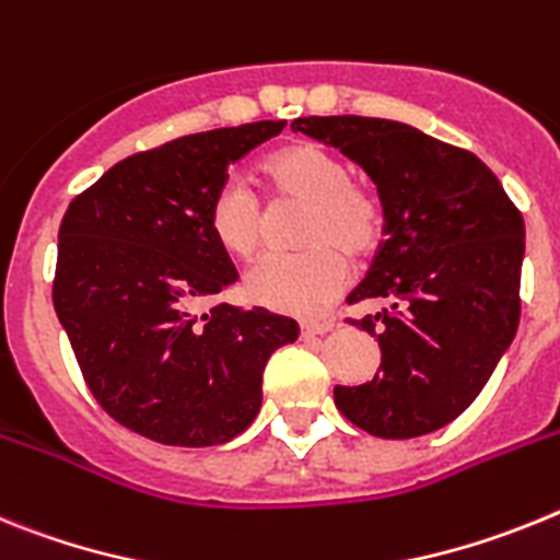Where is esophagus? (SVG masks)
I'll use <instances>...</instances> for the list:
<instances>
[{
	"label": "esophagus",
	"mask_w": 560,
	"mask_h": 560,
	"mask_svg": "<svg viewBox=\"0 0 560 560\" xmlns=\"http://www.w3.org/2000/svg\"><path fill=\"white\" fill-rule=\"evenodd\" d=\"M335 324L329 320H304L301 324V338H318V335H327Z\"/></svg>",
	"instance_id": "esophagus-1"
}]
</instances>
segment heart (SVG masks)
I'll list each match as a JSON object with an SVG mask.
<instances>
[{
    "mask_svg": "<svg viewBox=\"0 0 560 560\" xmlns=\"http://www.w3.org/2000/svg\"><path fill=\"white\" fill-rule=\"evenodd\" d=\"M265 174L279 199L307 202L310 213L301 228V245L310 250L295 256H267L245 276V295L273 313L313 318L332 307L347 287L352 259H366L383 240V208L366 186L349 179L347 160L332 149L310 140L273 152ZM208 228L236 259H253L265 245L267 213L259 194L240 174H231L213 191Z\"/></svg>",
    "mask_w": 560,
    "mask_h": 560,
    "instance_id": "heart-1",
    "label": "heart"
}]
</instances>
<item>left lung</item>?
Listing matches in <instances>:
<instances>
[{
	"label": "left lung",
	"instance_id": "8db88e82",
	"mask_svg": "<svg viewBox=\"0 0 560 560\" xmlns=\"http://www.w3.org/2000/svg\"><path fill=\"white\" fill-rule=\"evenodd\" d=\"M290 126L361 165L386 217V240L347 299L386 301L352 320L381 343V372L335 386V406L383 440L431 434L479 397L518 329L522 211L476 154L415 126L361 115Z\"/></svg>",
	"mask_w": 560,
	"mask_h": 560
}]
</instances>
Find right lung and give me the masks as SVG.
I'll list each match as a JSON object with an SVG mask.
<instances>
[{
    "label": "right lung",
    "mask_w": 560,
    "mask_h": 560,
    "mask_svg": "<svg viewBox=\"0 0 560 560\" xmlns=\"http://www.w3.org/2000/svg\"><path fill=\"white\" fill-rule=\"evenodd\" d=\"M284 120L186 135L120 160L78 194L58 228L52 307L92 397L163 445L208 448L261 408L270 354L299 324L267 310L199 304L240 279L208 208L231 163Z\"/></svg>",
    "instance_id": "1"
}]
</instances>
